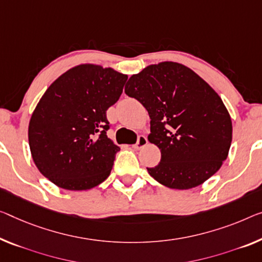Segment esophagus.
<instances>
[{
  "label": "esophagus",
  "instance_id": "esophagus-1",
  "mask_svg": "<svg viewBox=\"0 0 262 262\" xmlns=\"http://www.w3.org/2000/svg\"><path fill=\"white\" fill-rule=\"evenodd\" d=\"M147 138L145 136H139L138 137V140H137V143L134 145V147L135 150H140V148H143L144 146H146L147 145Z\"/></svg>",
  "mask_w": 262,
  "mask_h": 262
}]
</instances>
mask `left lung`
I'll return each instance as SVG.
<instances>
[{
    "instance_id": "left-lung-1",
    "label": "left lung",
    "mask_w": 262,
    "mask_h": 262,
    "mask_svg": "<svg viewBox=\"0 0 262 262\" xmlns=\"http://www.w3.org/2000/svg\"><path fill=\"white\" fill-rule=\"evenodd\" d=\"M125 94L150 116L147 139L162 158L147 172L157 182L188 190L219 171L231 147L232 120L220 96L199 75L177 62L151 64L131 76Z\"/></svg>"
}]
</instances>
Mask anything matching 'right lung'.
<instances>
[{
	"label": "right lung",
	"mask_w": 262,
	"mask_h": 262,
	"mask_svg": "<svg viewBox=\"0 0 262 262\" xmlns=\"http://www.w3.org/2000/svg\"><path fill=\"white\" fill-rule=\"evenodd\" d=\"M127 75L79 64L51 83L31 115L33 160L56 186L84 191L103 183L120 150L106 136V110L117 102Z\"/></svg>",
	"instance_id": "right-lung-1"
}]
</instances>
